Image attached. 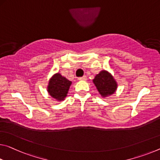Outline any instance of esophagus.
Segmentation results:
<instances>
[{"instance_id": "esophagus-1", "label": "esophagus", "mask_w": 160, "mask_h": 160, "mask_svg": "<svg viewBox=\"0 0 160 160\" xmlns=\"http://www.w3.org/2000/svg\"><path fill=\"white\" fill-rule=\"evenodd\" d=\"M87 77H86V76H82V77H81V78H78V80H87Z\"/></svg>"}]
</instances>
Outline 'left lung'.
Here are the masks:
<instances>
[{
  "label": "left lung",
  "mask_w": 160,
  "mask_h": 160,
  "mask_svg": "<svg viewBox=\"0 0 160 160\" xmlns=\"http://www.w3.org/2000/svg\"><path fill=\"white\" fill-rule=\"evenodd\" d=\"M92 82L102 98H107L115 92L118 88L115 78L107 70H102L95 75Z\"/></svg>",
  "instance_id": "obj_1"
}]
</instances>
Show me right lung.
Masks as SVG:
<instances>
[{
    "mask_svg": "<svg viewBox=\"0 0 160 160\" xmlns=\"http://www.w3.org/2000/svg\"><path fill=\"white\" fill-rule=\"evenodd\" d=\"M72 82L59 72L53 75L49 80L47 90L49 95L57 101L64 100L67 97Z\"/></svg>",
    "mask_w": 160,
    "mask_h": 160,
    "instance_id": "obj_1",
    "label": "right lung"
}]
</instances>
